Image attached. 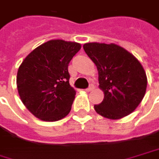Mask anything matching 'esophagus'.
<instances>
[{"mask_svg": "<svg viewBox=\"0 0 159 159\" xmlns=\"http://www.w3.org/2000/svg\"><path fill=\"white\" fill-rule=\"evenodd\" d=\"M93 88H94L93 84H91V85H90V86H89L88 88L86 89L85 91H86V92H91V91H93Z\"/></svg>", "mask_w": 159, "mask_h": 159, "instance_id": "34e87169", "label": "esophagus"}]
</instances>
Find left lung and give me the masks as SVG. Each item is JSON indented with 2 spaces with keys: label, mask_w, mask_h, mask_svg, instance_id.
I'll return each instance as SVG.
<instances>
[{
  "label": "left lung",
  "mask_w": 159,
  "mask_h": 159,
  "mask_svg": "<svg viewBox=\"0 0 159 159\" xmlns=\"http://www.w3.org/2000/svg\"><path fill=\"white\" fill-rule=\"evenodd\" d=\"M84 49L97 66L103 101L94 105L100 115L118 120L131 113L144 97L147 75L133 55L115 44L86 43Z\"/></svg>",
  "instance_id": "1"
}]
</instances>
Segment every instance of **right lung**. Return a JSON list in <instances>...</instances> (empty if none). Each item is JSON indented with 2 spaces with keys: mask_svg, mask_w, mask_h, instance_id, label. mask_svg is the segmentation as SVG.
Here are the masks:
<instances>
[{
  "mask_svg": "<svg viewBox=\"0 0 159 159\" xmlns=\"http://www.w3.org/2000/svg\"><path fill=\"white\" fill-rule=\"evenodd\" d=\"M80 49L79 43L55 39L40 45L22 61L17 87L34 116L56 121L70 112L75 90L69 84L68 65Z\"/></svg>",
  "mask_w": 159,
  "mask_h": 159,
  "instance_id": "right-lung-1",
  "label": "right lung"
}]
</instances>
